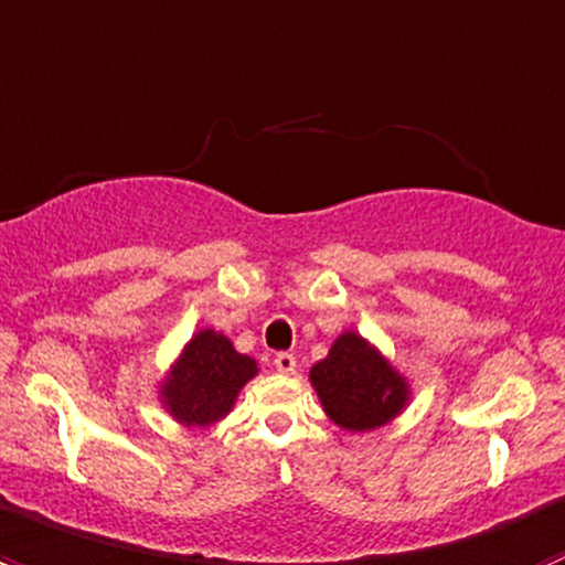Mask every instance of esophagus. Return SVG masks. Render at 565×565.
I'll return each instance as SVG.
<instances>
[{
	"label": "esophagus",
	"mask_w": 565,
	"mask_h": 565,
	"mask_svg": "<svg viewBox=\"0 0 565 565\" xmlns=\"http://www.w3.org/2000/svg\"><path fill=\"white\" fill-rule=\"evenodd\" d=\"M273 363H276V369L281 374H295V372H298V361H295L292 352H278V355L273 358Z\"/></svg>",
	"instance_id": "1"
}]
</instances>
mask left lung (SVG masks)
<instances>
[{
  "label": "left lung",
  "instance_id": "1",
  "mask_svg": "<svg viewBox=\"0 0 565 565\" xmlns=\"http://www.w3.org/2000/svg\"><path fill=\"white\" fill-rule=\"evenodd\" d=\"M322 409L347 431H372L391 424L409 402L407 377L369 339L344 330L328 355L309 372Z\"/></svg>",
  "mask_w": 565,
  "mask_h": 565
}]
</instances>
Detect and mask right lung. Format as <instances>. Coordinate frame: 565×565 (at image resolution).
I'll return each instance as SVG.
<instances>
[{
    "instance_id": "right-lung-1",
    "label": "right lung",
    "mask_w": 565,
    "mask_h": 565,
    "mask_svg": "<svg viewBox=\"0 0 565 565\" xmlns=\"http://www.w3.org/2000/svg\"><path fill=\"white\" fill-rule=\"evenodd\" d=\"M259 374L254 358L235 350L224 333L204 328L182 347L158 396L182 426H210L226 418L243 385Z\"/></svg>"
}]
</instances>
